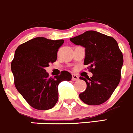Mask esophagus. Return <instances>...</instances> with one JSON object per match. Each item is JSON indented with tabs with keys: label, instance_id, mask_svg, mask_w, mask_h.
I'll return each mask as SVG.
<instances>
[{
	"label": "esophagus",
	"instance_id": "esophagus-1",
	"mask_svg": "<svg viewBox=\"0 0 133 133\" xmlns=\"http://www.w3.org/2000/svg\"><path fill=\"white\" fill-rule=\"evenodd\" d=\"M78 79L79 78L77 75H75V74H72V80H73V81H76V80H78Z\"/></svg>",
	"mask_w": 133,
	"mask_h": 133
}]
</instances>
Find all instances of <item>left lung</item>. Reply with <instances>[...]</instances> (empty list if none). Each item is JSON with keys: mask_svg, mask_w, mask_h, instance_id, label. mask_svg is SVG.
I'll list each match as a JSON object with an SVG mask.
<instances>
[{"mask_svg": "<svg viewBox=\"0 0 133 133\" xmlns=\"http://www.w3.org/2000/svg\"><path fill=\"white\" fill-rule=\"evenodd\" d=\"M70 41L85 48L84 64L90 66L91 78L80 76L86 82V90L79 97L84 103L96 105L109 99L121 79L123 57L114 38L97 32L87 31L72 37Z\"/></svg>", "mask_w": 133, "mask_h": 133, "instance_id": "8db88e82", "label": "left lung"}]
</instances>
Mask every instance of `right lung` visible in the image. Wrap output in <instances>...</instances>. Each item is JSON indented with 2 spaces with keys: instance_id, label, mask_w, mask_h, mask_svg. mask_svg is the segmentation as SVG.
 Returning <instances> with one entry per match:
<instances>
[{
  "instance_id": "1",
  "label": "right lung",
  "mask_w": 133,
  "mask_h": 133,
  "mask_svg": "<svg viewBox=\"0 0 133 133\" xmlns=\"http://www.w3.org/2000/svg\"><path fill=\"white\" fill-rule=\"evenodd\" d=\"M64 40L38 37L18 47L11 63V70L17 90L28 103L39 110H47L58 99L61 82L70 81L72 75L63 70L59 76L49 77L45 68L57 60L58 48Z\"/></svg>"
}]
</instances>
